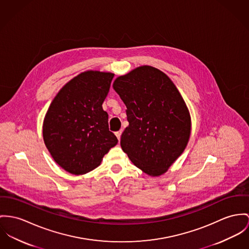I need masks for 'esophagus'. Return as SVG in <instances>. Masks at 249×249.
<instances>
[{
	"instance_id": "esophagus-1",
	"label": "esophagus",
	"mask_w": 249,
	"mask_h": 249,
	"mask_svg": "<svg viewBox=\"0 0 249 249\" xmlns=\"http://www.w3.org/2000/svg\"><path fill=\"white\" fill-rule=\"evenodd\" d=\"M121 134H122V132H121V131L115 132V135H116V137H117V139H118V140H120V137H121Z\"/></svg>"
}]
</instances>
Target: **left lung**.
<instances>
[{
	"label": "left lung",
	"mask_w": 249,
	"mask_h": 249,
	"mask_svg": "<svg viewBox=\"0 0 249 249\" xmlns=\"http://www.w3.org/2000/svg\"><path fill=\"white\" fill-rule=\"evenodd\" d=\"M113 86L127 107L123 152L145 173H165L190 139L191 116L183 97L170 77L147 65L117 77Z\"/></svg>",
	"instance_id": "obj_1"
}]
</instances>
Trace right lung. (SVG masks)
<instances>
[{
	"label": "right lung",
	"instance_id": "obj_1",
	"mask_svg": "<svg viewBox=\"0 0 249 249\" xmlns=\"http://www.w3.org/2000/svg\"><path fill=\"white\" fill-rule=\"evenodd\" d=\"M114 74L87 71L66 83L43 122V140L54 160L72 174L91 172L118 140L109 131L102 103Z\"/></svg>",
	"mask_w": 249,
	"mask_h": 249
}]
</instances>
